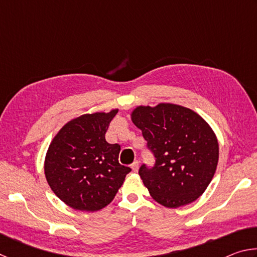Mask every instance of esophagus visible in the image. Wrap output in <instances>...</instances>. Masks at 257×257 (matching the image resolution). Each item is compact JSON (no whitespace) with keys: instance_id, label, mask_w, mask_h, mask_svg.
<instances>
[{"instance_id":"esophagus-1","label":"esophagus","mask_w":257,"mask_h":257,"mask_svg":"<svg viewBox=\"0 0 257 257\" xmlns=\"http://www.w3.org/2000/svg\"><path fill=\"white\" fill-rule=\"evenodd\" d=\"M130 168L133 169V171L136 172L138 170V161H135V162L130 165Z\"/></svg>"}]
</instances>
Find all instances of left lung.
Here are the masks:
<instances>
[{
	"label": "left lung",
	"instance_id": "1",
	"mask_svg": "<svg viewBox=\"0 0 257 257\" xmlns=\"http://www.w3.org/2000/svg\"><path fill=\"white\" fill-rule=\"evenodd\" d=\"M132 120L155 158L154 167L139 168L151 196L170 208L196 201L210 185L219 161L217 139L206 121L171 103L137 106Z\"/></svg>",
	"mask_w": 257,
	"mask_h": 257
}]
</instances>
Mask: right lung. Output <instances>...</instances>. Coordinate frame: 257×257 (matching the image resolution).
Returning a JSON list of instances; mask_svg holds the SVG:
<instances>
[{"instance_id": "add662e5", "label": "right lung", "mask_w": 257, "mask_h": 257, "mask_svg": "<svg viewBox=\"0 0 257 257\" xmlns=\"http://www.w3.org/2000/svg\"><path fill=\"white\" fill-rule=\"evenodd\" d=\"M118 108L82 114L60 129L45 156L51 189L78 211L95 212L108 205L132 169L119 163V144H108L105 133Z\"/></svg>"}]
</instances>
